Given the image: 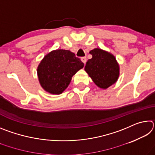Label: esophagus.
I'll return each mask as SVG.
<instances>
[{"instance_id":"esophagus-1","label":"esophagus","mask_w":155,"mask_h":155,"mask_svg":"<svg viewBox=\"0 0 155 155\" xmlns=\"http://www.w3.org/2000/svg\"><path fill=\"white\" fill-rule=\"evenodd\" d=\"M81 61H82L83 64H85L86 61H87V58H86V57H81Z\"/></svg>"}]
</instances>
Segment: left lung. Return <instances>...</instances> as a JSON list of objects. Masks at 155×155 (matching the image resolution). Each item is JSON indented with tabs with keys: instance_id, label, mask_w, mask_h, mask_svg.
I'll return each instance as SVG.
<instances>
[{
	"instance_id": "left-lung-1",
	"label": "left lung",
	"mask_w": 155,
	"mask_h": 155,
	"mask_svg": "<svg viewBox=\"0 0 155 155\" xmlns=\"http://www.w3.org/2000/svg\"><path fill=\"white\" fill-rule=\"evenodd\" d=\"M92 58L86 63L85 70L99 88L106 90L117 82L120 65L114 54L101 48L90 51Z\"/></svg>"
}]
</instances>
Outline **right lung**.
Wrapping results in <instances>:
<instances>
[{"instance_id":"obj_1","label":"right lung","mask_w":155,"mask_h":155,"mask_svg":"<svg viewBox=\"0 0 155 155\" xmlns=\"http://www.w3.org/2000/svg\"><path fill=\"white\" fill-rule=\"evenodd\" d=\"M84 64L70 51L57 49L46 54L37 68L39 82L46 92L61 94Z\"/></svg>"}]
</instances>
